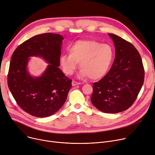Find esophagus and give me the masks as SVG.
Instances as JSON below:
<instances>
[{"label": "esophagus", "mask_w": 155, "mask_h": 155, "mask_svg": "<svg viewBox=\"0 0 155 155\" xmlns=\"http://www.w3.org/2000/svg\"><path fill=\"white\" fill-rule=\"evenodd\" d=\"M79 84H80V83L76 82V81H72V85L73 86H76V85H79Z\"/></svg>", "instance_id": "1"}]
</instances>
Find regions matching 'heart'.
<instances>
[{
    "mask_svg": "<svg viewBox=\"0 0 155 155\" xmlns=\"http://www.w3.org/2000/svg\"><path fill=\"white\" fill-rule=\"evenodd\" d=\"M69 53L61 55L59 63L67 75H72L79 63V78L97 80L105 76L112 65L115 51L108 43L94 40H79L71 45Z\"/></svg>",
    "mask_w": 155,
    "mask_h": 155,
    "instance_id": "obj_1",
    "label": "heart"
}]
</instances>
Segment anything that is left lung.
<instances>
[{
	"mask_svg": "<svg viewBox=\"0 0 155 155\" xmlns=\"http://www.w3.org/2000/svg\"><path fill=\"white\" fill-rule=\"evenodd\" d=\"M114 43L115 58L107 74L93 83V105L104 113L116 114L135 101L144 83V70L140 54L129 41L108 33Z\"/></svg>",
	"mask_w": 155,
	"mask_h": 155,
	"instance_id": "obj_1",
	"label": "left lung"
}]
</instances>
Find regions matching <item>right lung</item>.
<instances>
[{
	"label": "right lung",
	"mask_w": 155,
	"mask_h": 155,
	"mask_svg": "<svg viewBox=\"0 0 155 155\" xmlns=\"http://www.w3.org/2000/svg\"><path fill=\"white\" fill-rule=\"evenodd\" d=\"M63 40L58 34L36 35L18 46L11 57L9 88L20 108L33 116L54 114L64 104L72 87V80L58 68ZM31 56L41 57L49 64L40 77H33L27 71Z\"/></svg>",
	"instance_id": "right-lung-1"
}]
</instances>
